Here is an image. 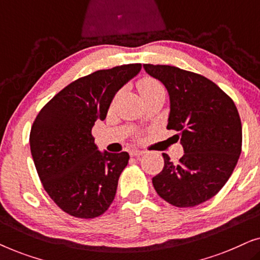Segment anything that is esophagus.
<instances>
[{
  "label": "esophagus",
  "mask_w": 260,
  "mask_h": 260,
  "mask_svg": "<svg viewBox=\"0 0 260 260\" xmlns=\"http://www.w3.org/2000/svg\"><path fill=\"white\" fill-rule=\"evenodd\" d=\"M130 155L134 156V157H140V156L144 155V151L143 150H138V149H133V150L130 151Z\"/></svg>",
  "instance_id": "1"
}]
</instances>
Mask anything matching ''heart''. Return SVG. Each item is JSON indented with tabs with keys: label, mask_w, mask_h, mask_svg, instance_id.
I'll return each instance as SVG.
<instances>
[{
	"label": "heart",
	"mask_w": 260,
	"mask_h": 260,
	"mask_svg": "<svg viewBox=\"0 0 260 260\" xmlns=\"http://www.w3.org/2000/svg\"><path fill=\"white\" fill-rule=\"evenodd\" d=\"M137 88L140 92L142 98H147L149 95L157 93L159 91H165L162 84L158 80H156L155 78L151 77H144L137 83Z\"/></svg>",
	"instance_id": "1"
}]
</instances>
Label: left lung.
<instances>
[{
  "label": "left lung",
  "mask_w": 260,
  "mask_h": 260,
  "mask_svg": "<svg viewBox=\"0 0 260 260\" xmlns=\"http://www.w3.org/2000/svg\"><path fill=\"white\" fill-rule=\"evenodd\" d=\"M170 97L167 129L175 130L184 154L173 163L167 154L162 172L152 177L155 190L175 207H194L225 186L241 152L243 130L237 106L218 85L175 66L144 63Z\"/></svg>",
  "instance_id": "1"
}]
</instances>
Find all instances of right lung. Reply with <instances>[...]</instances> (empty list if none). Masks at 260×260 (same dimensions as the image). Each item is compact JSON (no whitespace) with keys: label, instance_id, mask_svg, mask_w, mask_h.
Listing matches in <instances>:
<instances>
[{"label":"right lung","instance_id":"right-lung-1","mask_svg":"<svg viewBox=\"0 0 260 260\" xmlns=\"http://www.w3.org/2000/svg\"><path fill=\"white\" fill-rule=\"evenodd\" d=\"M141 67L116 66L72 81L40 110L31 125L30 152L42 186L55 205L74 218L101 216L115 199L129 154H102L92 127L105 119L116 92Z\"/></svg>","mask_w":260,"mask_h":260}]
</instances>
